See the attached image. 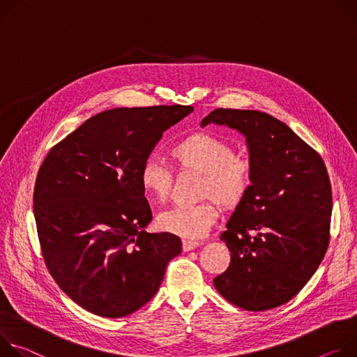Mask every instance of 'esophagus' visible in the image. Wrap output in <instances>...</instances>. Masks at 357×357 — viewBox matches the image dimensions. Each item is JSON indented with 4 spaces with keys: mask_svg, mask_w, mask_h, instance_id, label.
<instances>
[{
    "mask_svg": "<svg viewBox=\"0 0 357 357\" xmlns=\"http://www.w3.org/2000/svg\"><path fill=\"white\" fill-rule=\"evenodd\" d=\"M202 243L197 241V240H183V250L184 251H191L195 247H199Z\"/></svg>",
    "mask_w": 357,
    "mask_h": 357,
    "instance_id": "esophagus-1",
    "label": "esophagus"
}]
</instances>
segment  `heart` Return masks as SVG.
Wrapping results in <instances>:
<instances>
[{
  "mask_svg": "<svg viewBox=\"0 0 357 357\" xmlns=\"http://www.w3.org/2000/svg\"><path fill=\"white\" fill-rule=\"evenodd\" d=\"M173 165L184 172L202 174L199 194L203 203L165 211L158 224L169 232L192 240L206 235L218 217L215 200L224 207L240 204L252 183L254 166L247 154L235 153L234 146L213 133H191L177 140L169 150ZM173 174L155 158H149L140 170V184L146 194L165 203L172 190Z\"/></svg>",
  "mask_w": 357,
  "mask_h": 357,
  "instance_id": "1",
  "label": "heart"
}]
</instances>
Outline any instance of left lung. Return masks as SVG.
<instances>
[{"instance_id": "left-lung-1", "label": "left lung", "mask_w": 357, "mask_h": 357, "mask_svg": "<svg viewBox=\"0 0 357 357\" xmlns=\"http://www.w3.org/2000/svg\"><path fill=\"white\" fill-rule=\"evenodd\" d=\"M210 123L241 132L254 166L251 187L220 236L231 261L214 287L245 310L281 306L312 278L329 245L326 166L318 151L268 113L221 107L202 126Z\"/></svg>"}]
</instances>
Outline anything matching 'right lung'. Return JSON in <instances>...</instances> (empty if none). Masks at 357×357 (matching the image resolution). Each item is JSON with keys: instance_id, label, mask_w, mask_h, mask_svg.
Masks as SVG:
<instances>
[{"instance_id": "obj_1", "label": "right lung", "mask_w": 357, "mask_h": 357, "mask_svg": "<svg viewBox=\"0 0 357 357\" xmlns=\"http://www.w3.org/2000/svg\"><path fill=\"white\" fill-rule=\"evenodd\" d=\"M192 106L116 107L56 143L38 170L33 215L45 265L79 306L123 318L160 287L181 252L172 232L149 234L140 170L163 132Z\"/></svg>"}]
</instances>
